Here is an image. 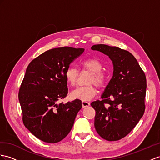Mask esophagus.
Here are the masks:
<instances>
[{
	"instance_id": "34e87169",
	"label": "esophagus",
	"mask_w": 160,
	"mask_h": 160,
	"mask_svg": "<svg viewBox=\"0 0 160 160\" xmlns=\"http://www.w3.org/2000/svg\"><path fill=\"white\" fill-rule=\"evenodd\" d=\"M82 108H87L90 105V103L87 101H82Z\"/></svg>"
}]
</instances>
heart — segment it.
I'll return each instance as SVG.
<instances>
[{
	"label": "heart",
	"instance_id": "heart-1",
	"mask_svg": "<svg viewBox=\"0 0 160 160\" xmlns=\"http://www.w3.org/2000/svg\"><path fill=\"white\" fill-rule=\"evenodd\" d=\"M80 65L84 70L91 72L87 80V83L91 84L78 87L71 92L70 96L73 99L88 101L96 95L97 91L95 86L92 84H95L98 87H103L107 82L108 75L105 71L102 70L103 64L97 58L85 59L80 61ZM78 75V70L73 66L68 68L65 72V80L72 87L76 84Z\"/></svg>",
	"mask_w": 160,
	"mask_h": 160
}]
</instances>
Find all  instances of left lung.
<instances>
[{
    "mask_svg": "<svg viewBox=\"0 0 160 160\" xmlns=\"http://www.w3.org/2000/svg\"><path fill=\"white\" fill-rule=\"evenodd\" d=\"M91 49L109 56L113 65V76L102 100L91 104L96 112L95 129L105 140L118 141L130 132L144 114L146 76L128 51L102 44Z\"/></svg>",
    "mask_w": 160,
    "mask_h": 160,
    "instance_id": "obj_1",
    "label": "left lung"
}]
</instances>
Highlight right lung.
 Masks as SVG:
<instances>
[{
    "mask_svg": "<svg viewBox=\"0 0 160 160\" xmlns=\"http://www.w3.org/2000/svg\"><path fill=\"white\" fill-rule=\"evenodd\" d=\"M84 48H55L32 60L20 86L19 100L23 124L45 142L61 141L72 130L82 108L80 99L66 103L57 101L67 96L65 72Z\"/></svg>",
    "mask_w": 160,
    "mask_h": 160,
    "instance_id": "1",
    "label": "right lung"
}]
</instances>
